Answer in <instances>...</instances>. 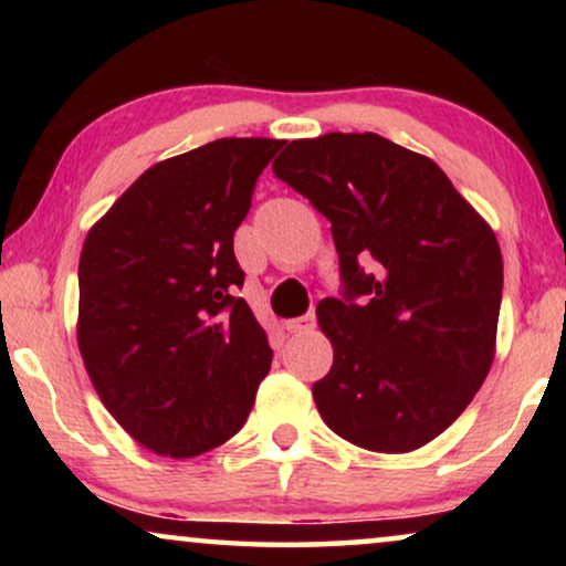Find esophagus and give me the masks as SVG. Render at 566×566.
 Instances as JSON below:
<instances>
[{
    "mask_svg": "<svg viewBox=\"0 0 566 566\" xmlns=\"http://www.w3.org/2000/svg\"><path fill=\"white\" fill-rule=\"evenodd\" d=\"M316 327L314 312H306L304 316H296V319L285 322V329L293 332V335H301V332H312Z\"/></svg>",
    "mask_w": 566,
    "mask_h": 566,
    "instance_id": "esophagus-1",
    "label": "esophagus"
}]
</instances>
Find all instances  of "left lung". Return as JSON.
Here are the masks:
<instances>
[{
    "label": "left lung",
    "instance_id": "8db88e82",
    "mask_svg": "<svg viewBox=\"0 0 566 566\" xmlns=\"http://www.w3.org/2000/svg\"><path fill=\"white\" fill-rule=\"evenodd\" d=\"M277 180L332 223L339 298L316 306L335 363L322 420L378 453L415 451L474 399L494 358L502 254L436 161L378 134L285 146Z\"/></svg>",
    "mask_w": 566,
    "mask_h": 566
}]
</instances>
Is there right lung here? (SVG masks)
Instances as JSON below:
<instances>
[{
  "label": "right lung",
  "instance_id": "add662e5",
  "mask_svg": "<svg viewBox=\"0 0 566 566\" xmlns=\"http://www.w3.org/2000/svg\"><path fill=\"white\" fill-rule=\"evenodd\" d=\"M283 142L219 138L138 177L84 239L80 350L123 430L190 459L242 430L273 350L234 231Z\"/></svg>",
  "mask_w": 566,
  "mask_h": 566
}]
</instances>
